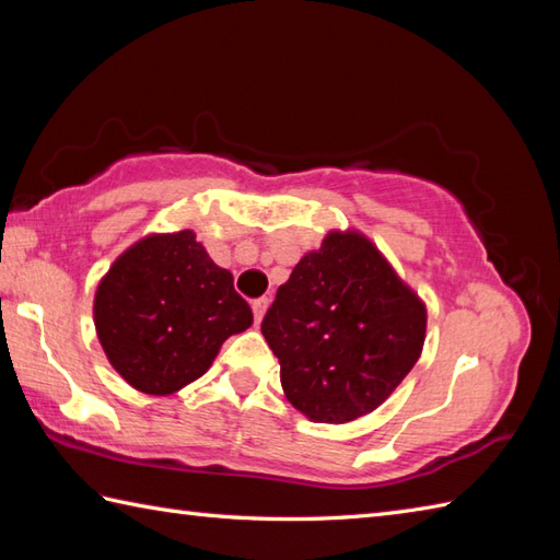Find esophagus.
Instances as JSON below:
<instances>
[{
	"instance_id": "34e87169",
	"label": "esophagus",
	"mask_w": 560,
	"mask_h": 560,
	"mask_svg": "<svg viewBox=\"0 0 560 560\" xmlns=\"http://www.w3.org/2000/svg\"><path fill=\"white\" fill-rule=\"evenodd\" d=\"M267 307H269V299H257V301L253 303L255 323H259V319H261V317H265V313H267Z\"/></svg>"
}]
</instances>
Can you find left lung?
<instances>
[{"label":"left lung","instance_id":"left-lung-1","mask_svg":"<svg viewBox=\"0 0 560 560\" xmlns=\"http://www.w3.org/2000/svg\"><path fill=\"white\" fill-rule=\"evenodd\" d=\"M261 335L293 407L347 423L377 409L419 361L425 305L368 237L335 231L279 287Z\"/></svg>","mask_w":560,"mask_h":560}]
</instances>
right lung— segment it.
I'll use <instances>...</instances> for the list:
<instances>
[{"label": "right lung", "instance_id": "obj_1", "mask_svg": "<svg viewBox=\"0 0 560 560\" xmlns=\"http://www.w3.org/2000/svg\"><path fill=\"white\" fill-rule=\"evenodd\" d=\"M93 317L115 371L147 395H173L205 375L221 343L253 325L233 273L192 231L149 235L117 257Z\"/></svg>", "mask_w": 560, "mask_h": 560}]
</instances>
